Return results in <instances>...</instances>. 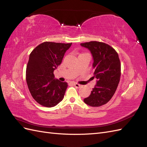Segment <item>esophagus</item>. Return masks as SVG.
<instances>
[{"mask_svg":"<svg viewBox=\"0 0 147 147\" xmlns=\"http://www.w3.org/2000/svg\"><path fill=\"white\" fill-rule=\"evenodd\" d=\"M74 85L75 87H76L77 88H79L81 87L80 84H78V83H74Z\"/></svg>","mask_w":147,"mask_h":147,"instance_id":"1","label":"esophagus"}]
</instances>
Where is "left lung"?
<instances>
[{
    "label": "left lung",
    "mask_w": 147,
    "mask_h": 147,
    "mask_svg": "<svg viewBox=\"0 0 147 147\" xmlns=\"http://www.w3.org/2000/svg\"><path fill=\"white\" fill-rule=\"evenodd\" d=\"M88 48L93 57L92 67L97 83L84 102L91 107L103 105L112 99L121 76V63L117 52L103 42L92 41L80 44Z\"/></svg>",
    "instance_id": "8db88e82"
}]
</instances>
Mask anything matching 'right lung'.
Wrapping results in <instances>:
<instances>
[{
  "label": "right lung",
  "mask_w": 147,
  "mask_h": 147,
  "mask_svg": "<svg viewBox=\"0 0 147 147\" xmlns=\"http://www.w3.org/2000/svg\"><path fill=\"white\" fill-rule=\"evenodd\" d=\"M70 43L45 42L35 47L29 55L26 82L34 99L46 107L56 105L63 99L67 83L55 78L53 72L61 63Z\"/></svg>",
  "instance_id": "obj_1"
}]
</instances>
